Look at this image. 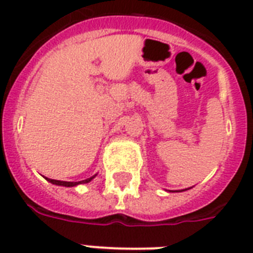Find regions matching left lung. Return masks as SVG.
I'll return each instance as SVG.
<instances>
[{"label": "left lung", "mask_w": 253, "mask_h": 253, "mask_svg": "<svg viewBox=\"0 0 253 253\" xmlns=\"http://www.w3.org/2000/svg\"><path fill=\"white\" fill-rule=\"evenodd\" d=\"M185 190H186V189H185Z\"/></svg>", "instance_id": "8db88e82"}]
</instances>
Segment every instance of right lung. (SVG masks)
Segmentation results:
<instances>
[{"label":"right lung","instance_id":"1","mask_svg":"<svg viewBox=\"0 0 253 253\" xmlns=\"http://www.w3.org/2000/svg\"><path fill=\"white\" fill-rule=\"evenodd\" d=\"M95 176L94 175L92 177H88L86 180H82V181H76V182H72V181H60V180H52V179H47V181H50L51 184H54V185H60V186H76L78 184H87V182H90L91 180L94 179Z\"/></svg>","mask_w":253,"mask_h":253}]
</instances>
